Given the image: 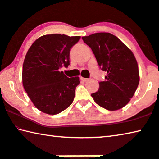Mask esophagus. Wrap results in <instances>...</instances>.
Instances as JSON below:
<instances>
[{"label":"esophagus","instance_id":"34e87169","mask_svg":"<svg viewBox=\"0 0 159 159\" xmlns=\"http://www.w3.org/2000/svg\"><path fill=\"white\" fill-rule=\"evenodd\" d=\"M80 79H81V80H82L83 82H87L88 80H89V79H87V78H84V77H80Z\"/></svg>","mask_w":159,"mask_h":159}]
</instances>
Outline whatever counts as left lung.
<instances>
[{"label":"left lung","instance_id":"8db88e82","mask_svg":"<svg viewBox=\"0 0 159 159\" xmlns=\"http://www.w3.org/2000/svg\"><path fill=\"white\" fill-rule=\"evenodd\" d=\"M91 48L100 69L107 72L99 89L91 94L94 101L107 110L124 107L134 96L139 82V67L132 52L109 33H97L82 37Z\"/></svg>","mask_w":159,"mask_h":159}]
</instances>
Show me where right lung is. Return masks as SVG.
<instances>
[{
    "label": "right lung",
    "instance_id": "right-lung-1",
    "mask_svg": "<svg viewBox=\"0 0 159 159\" xmlns=\"http://www.w3.org/2000/svg\"><path fill=\"white\" fill-rule=\"evenodd\" d=\"M80 36L52 34L33 43L23 66V84L35 107L43 113L57 114L72 104L79 77L60 72L70 65V52Z\"/></svg>",
    "mask_w": 159,
    "mask_h": 159
}]
</instances>
